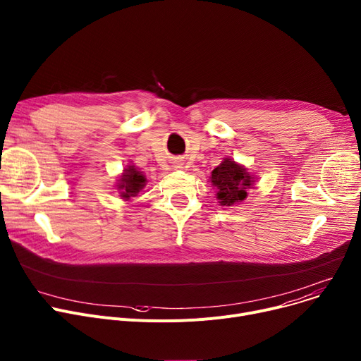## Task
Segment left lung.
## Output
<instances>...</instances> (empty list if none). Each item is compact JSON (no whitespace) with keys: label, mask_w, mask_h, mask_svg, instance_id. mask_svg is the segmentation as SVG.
<instances>
[{"label":"left lung","mask_w":361,"mask_h":361,"mask_svg":"<svg viewBox=\"0 0 361 361\" xmlns=\"http://www.w3.org/2000/svg\"><path fill=\"white\" fill-rule=\"evenodd\" d=\"M210 181L218 190L216 196L222 206H232L233 203L243 202L247 197V188L252 185V177L245 168L231 159H225L219 166L214 168Z\"/></svg>","instance_id":"1"}]
</instances>
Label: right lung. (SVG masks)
<instances>
[{"instance_id": "1", "label": "right lung", "mask_w": 361, "mask_h": 361, "mask_svg": "<svg viewBox=\"0 0 361 361\" xmlns=\"http://www.w3.org/2000/svg\"><path fill=\"white\" fill-rule=\"evenodd\" d=\"M118 190H120V196L123 199H129V197H135L137 196L139 191L145 187L147 178L140 171H137L133 165H130L129 168H126L122 178L118 180Z\"/></svg>"}]
</instances>
